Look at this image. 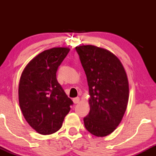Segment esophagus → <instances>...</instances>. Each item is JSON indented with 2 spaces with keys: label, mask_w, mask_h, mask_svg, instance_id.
<instances>
[{
  "label": "esophagus",
  "mask_w": 156,
  "mask_h": 156,
  "mask_svg": "<svg viewBox=\"0 0 156 156\" xmlns=\"http://www.w3.org/2000/svg\"><path fill=\"white\" fill-rule=\"evenodd\" d=\"M73 103H75V104H77V103H79V101H80V99H79V98H78V97H77V98H73Z\"/></svg>",
  "instance_id": "1"
}]
</instances>
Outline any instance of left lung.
<instances>
[{
  "instance_id": "obj_1",
  "label": "left lung",
  "mask_w": 156,
  "mask_h": 156,
  "mask_svg": "<svg viewBox=\"0 0 156 156\" xmlns=\"http://www.w3.org/2000/svg\"><path fill=\"white\" fill-rule=\"evenodd\" d=\"M89 86L90 111L83 118L85 128L96 136H105L117 128L127 108L129 86L119 58L94 45L76 48Z\"/></svg>"
}]
</instances>
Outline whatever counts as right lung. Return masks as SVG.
<instances>
[{
	"label": "right lung",
	"instance_id": "obj_1",
	"mask_svg": "<svg viewBox=\"0 0 156 156\" xmlns=\"http://www.w3.org/2000/svg\"><path fill=\"white\" fill-rule=\"evenodd\" d=\"M69 51L68 48L46 50L27 64L21 75L20 107L27 122L42 135L58 131L73 104L56 79L58 67Z\"/></svg>",
	"mask_w": 156,
	"mask_h": 156
}]
</instances>
